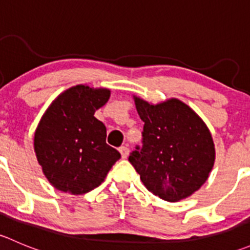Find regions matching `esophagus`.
I'll return each instance as SVG.
<instances>
[{
	"label": "esophagus",
	"instance_id": "1",
	"mask_svg": "<svg viewBox=\"0 0 250 250\" xmlns=\"http://www.w3.org/2000/svg\"><path fill=\"white\" fill-rule=\"evenodd\" d=\"M118 151H120L121 157L122 158H127L128 155H129V148L125 147V146H121V147L118 148Z\"/></svg>",
	"mask_w": 250,
	"mask_h": 250
}]
</instances>
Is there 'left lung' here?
<instances>
[{
  "label": "left lung",
  "instance_id": "left-lung-1",
  "mask_svg": "<svg viewBox=\"0 0 250 250\" xmlns=\"http://www.w3.org/2000/svg\"><path fill=\"white\" fill-rule=\"evenodd\" d=\"M134 102L145 125L143 146H137L128 160L153 195L168 202L188 198L213 169L215 148L208 127L175 98L156 105L138 97Z\"/></svg>",
  "mask_w": 250,
  "mask_h": 250
}]
</instances>
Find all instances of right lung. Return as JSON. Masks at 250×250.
<instances>
[{"mask_svg":"<svg viewBox=\"0 0 250 250\" xmlns=\"http://www.w3.org/2000/svg\"><path fill=\"white\" fill-rule=\"evenodd\" d=\"M110 89L77 84L69 88L42 116L34 147L43 174L57 190L83 195L98 188L121 153L106 144V127L94 117Z\"/></svg>","mask_w":250,"mask_h":250,"instance_id":"add662e5","label":"right lung"}]
</instances>
